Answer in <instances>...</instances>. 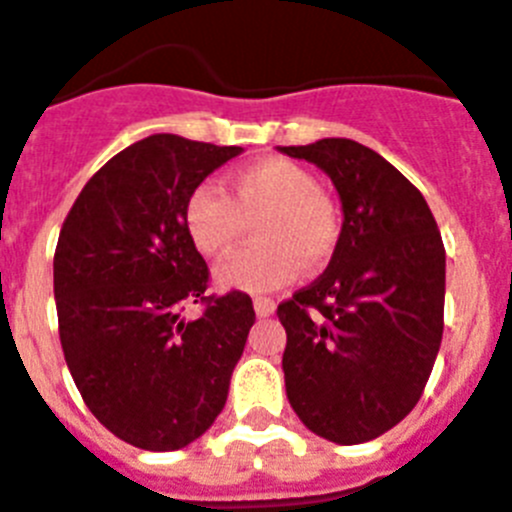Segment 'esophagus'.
<instances>
[{
    "label": "esophagus",
    "mask_w": 512,
    "mask_h": 512,
    "mask_svg": "<svg viewBox=\"0 0 512 512\" xmlns=\"http://www.w3.org/2000/svg\"><path fill=\"white\" fill-rule=\"evenodd\" d=\"M253 309H256V317H269L275 314V301L272 298H253Z\"/></svg>",
    "instance_id": "1"
}]
</instances>
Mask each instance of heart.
Segmentation results:
<instances>
[{
  "label": "heart",
  "mask_w": 512,
  "mask_h": 512,
  "mask_svg": "<svg viewBox=\"0 0 512 512\" xmlns=\"http://www.w3.org/2000/svg\"><path fill=\"white\" fill-rule=\"evenodd\" d=\"M224 195L214 185H198L187 195L182 224L190 243L208 259L230 253L243 235V216L262 214L253 224L259 243L216 269L222 290L269 293L296 280L301 267L333 256L341 222L333 200L317 190V179L288 158H261L227 177Z\"/></svg>",
  "instance_id": "1"
}]
</instances>
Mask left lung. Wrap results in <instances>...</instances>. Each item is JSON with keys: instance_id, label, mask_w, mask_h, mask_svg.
I'll return each instance as SVG.
<instances>
[{"instance_id": "1", "label": "left lung", "mask_w": 512, "mask_h": 512, "mask_svg": "<svg viewBox=\"0 0 512 512\" xmlns=\"http://www.w3.org/2000/svg\"><path fill=\"white\" fill-rule=\"evenodd\" d=\"M277 150L325 171L343 211L325 272L277 306L285 394L312 433L365 444L402 423L428 383L447 253L418 187L375 150L341 137Z\"/></svg>"}]
</instances>
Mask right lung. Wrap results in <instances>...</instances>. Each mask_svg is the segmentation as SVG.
<instances>
[{"instance_id":"obj_1","label":"right lung","mask_w":512,"mask_h":512,"mask_svg":"<svg viewBox=\"0 0 512 512\" xmlns=\"http://www.w3.org/2000/svg\"><path fill=\"white\" fill-rule=\"evenodd\" d=\"M243 147L153 134L113 155L65 216L55 251L60 343L73 383L110 433L174 452L214 425L256 322L251 296H203L208 267L185 200ZM187 300L207 301L185 321Z\"/></svg>"}]
</instances>
